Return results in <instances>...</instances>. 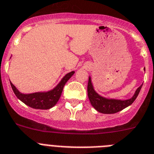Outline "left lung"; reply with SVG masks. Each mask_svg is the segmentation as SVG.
I'll return each mask as SVG.
<instances>
[{
	"instance_id": "obj_1",
	"label": "left lung",
	"mask_w": 154,
	"mask_h": 154,
	"mask_svg": "<svg viewBox=\"0 0 154 154\" xmlns=\"http://www.w3.org/2000/svg\"><path fill=\"white\" fill-rule=\"evenodd\" d=\"M142 86L143 85L136 89L135 94L131 99H126V100L108 99V98L101 96L95 91L92 82H91V77H89L88 83V99L91 106L98 112L105 113V114H111V113H117L119 111H121L122 109H125L126 107L131 105L139 95Z\"/></svg>"
}]
</instances>
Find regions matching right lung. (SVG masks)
I'll list each match as a JSON object with an SVG mask.
<instances>
[{
    "instance_id": "right-lung-1",
    "label": "right lung",
    "mask_w": 154,
    "mask_h": 154,
    "mask_svg": "<svg viewBox=\"0 0 154 154\" xmlns=\"http://www.w3.org/2000/svg\"><path fill=\"white\" fill-rule=\"evenodd\" d=\"M74 73V71H71L66 73L54 88L48 91L23 94L20 92L11 82H10V84L16 97L20 101L25 103L26 105L33 109H51V107L54 106L58 103L63 92L64 85Z\"/></svg>"
}]
</instances>
